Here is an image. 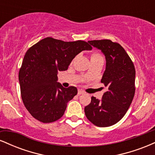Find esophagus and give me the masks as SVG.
Instances as JSON below:
<instances>
[{
    "mask_svg": "<svg viewBox=\"0 0 155 155\" xmlns=\"http://www.w3.org/2000/svg\"><path fill=\"white\" fill-rule=\"evenodd\" d=\"M84 93V92L82 90H79V91H78V95H82Z\"/></svg>",
    "mask_w": 155,
    "mask_h": 155,
    "instance_id": "1",
    "label": "esophagus"
}]
</instances>
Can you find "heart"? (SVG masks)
I'll list each match as a JSON object with an SVG mask.
<instances>
[{
  "label": "heart",
  "mask_w": 155,
  "mask_h": 155,
  "mask_svg": "<svg viewBox=\"0 0 155 155\" xmlns=\"http://www.w3.org/2000/svg\"><path fill=\"white\" fill-rule=\"evenodd\" d=\"M103 58L102 56L98 53H92L91 54V59H95V58Z\"/></svg>",
  "instance_id": "1"
}]
</instances>
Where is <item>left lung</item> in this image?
<instances>
[{"label":"left lung","instance_id":"left-lung-1","mask_svg":"<svg viewBox=\"0 0 155 155\" xmlns=\"http://www.w3.org/2000/svg\"><path fill=\"white\" fill-rule=\"evenodd\" d=\"M105 54L106 67L101 83L107 88L101 101L92 96L85 106L87 118L97 127H109L124 116L136 91V70L132 60L124 48L108 39L89 41Z\"/></svg>","mask_w":155,"mask_h":155}]
</instances>
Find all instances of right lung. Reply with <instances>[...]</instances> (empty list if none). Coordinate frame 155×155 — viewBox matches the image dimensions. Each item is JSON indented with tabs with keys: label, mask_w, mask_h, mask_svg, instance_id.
Returning a JSON list of instances; mask_svg holds the SVG:
<instances>
[{
	"label": "right lung",
	"mask_w": 155,
	"mask_h": 155,
	"mask_svg": "<svg viewBox=\"0 0 155 155\" xmlns=\"http://www.w3.org/2000/svg\"><path fill=\"white\" fill-rule=\"evenodd\" d=\"M92 47L84 41H63L47 37L28 49L19 71L21 97L37 120L50 123L59 120L77 89L57 82L58 71H66L72 60Z\"/></svg>",
	"instance_id": "1"
}]
</instances>
